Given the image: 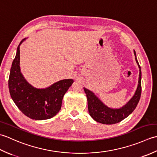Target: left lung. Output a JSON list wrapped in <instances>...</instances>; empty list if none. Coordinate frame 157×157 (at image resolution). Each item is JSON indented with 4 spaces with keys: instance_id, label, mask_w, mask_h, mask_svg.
I'll list each match as a JSON object with an SVG mask.
<instances>
[{
    "instance_id": "obj_1",
    "label": "left lung",
    "mask_w": 157,
    "mask_h": 157,
    "mask_svg": "<svg viewBox=\"0 0 157 157\" xmlns=\"http://www.w3.org/2000/svg\"><path fill=\"white\" fill-rule=\"evenodd\" d=\"M134 55H135L136 61L140 68L138 85H137L135 94L132 98L122 108H119V109L108 108L91 91L85 87L83 88L86 95H87L89 114L97 122L105 124L118 123L127 118L136 109L140 101V96H141L142 72L141 68L137 62L135 50H134Z\"/></svg>"
}]
</instances>
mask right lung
Here are the masks:
<instances>
[{"mask_svg":"<svg viewBox=\"0 0 157 157\" xmlns=\"http://www.w3.org/2000/svg\"><path fill=\"white\" fill-rule=\"evenodd\" d=\"M13 61L9 78V89L14 103L22 113L34 120H46L53 117L62 107L63 97L72 85L73 79H63L45 89L31 85L22 75L20 66V44Z\"/></svg>","mask_w":157,"mask_h":157,"instance_id":"right-lung-1","label":"right lung"}]
</instances>
